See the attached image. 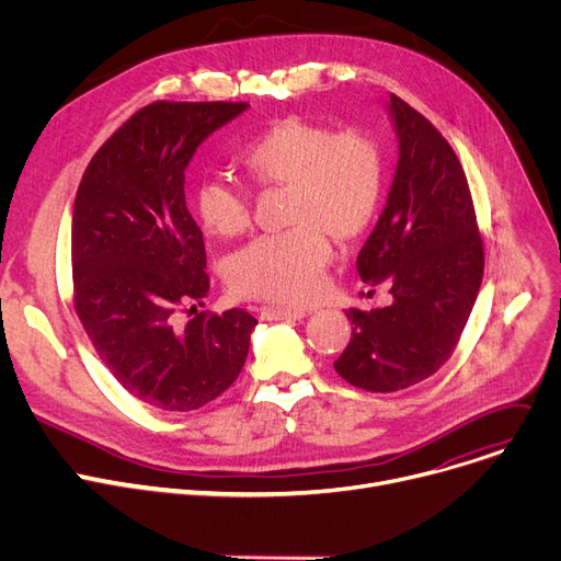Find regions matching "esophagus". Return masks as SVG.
I'll return each mask as SVG.
<instances>
[{"label":"esophagus","mask_w":561,"mask_h":561,"mask_svg":"<svg viewBox=\"0 0 561 561\" xmlns=\"http://www.w3.org/2000/svg\"><path fill=\"white\" fill-rule=\"evenodd\" d=\"M262 319L270 321H278V319H304L308 317V310H289V308H274V306H265L262 308Z\"/></svg>","instance_id":"1"}]
</instances>
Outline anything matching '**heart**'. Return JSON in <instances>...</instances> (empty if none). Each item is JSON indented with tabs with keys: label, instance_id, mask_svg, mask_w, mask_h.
<instances>
[{
	"label": "heart",
	"instance_id": "obj_1",
	"mask_svg": "<svg viewBox=\"0 0 561 561\" xmlns=\"http://www.w3.org/2000/svg\"><path fill=\"white\" fill-rule=\"evenodd\" d=\"M260 190L285 187V224L291 230L262 238L230 260L228 283L240 299L306 306L323 287L331 244H351L374 224L385 192V153L359 130L335 134L299 115L283 117L238 153ZM192 210L208 236L238 240L251 228L247 196L221 179L202 181Z\"/></svg>",
	"mask_w": 561,
	"mask_h": 561
}]
</instances>
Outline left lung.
Here are the masks:
<instances>
[{"mask_svg":"<svg viewBox=\"0 0 561 561\" xmlns=\"http://www.w3.org/2000/svg\"><path fill=\"white\" fill-rule=\"evenodd\" d=\"M389 113L399 164L355 267L393 301L369 312L351 308V342L335 359L348 385L380 393L425 380L453 355L484 274V242L453 147L401 96L391 94Z\"/></svg>","mask_w":561,"mask_h":561,"instance_id":"left-lung-1","label":"left lung"}]
</instances>
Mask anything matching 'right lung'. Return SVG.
Wrapping results in <instances>:
<instances>
[{"label":"right lung","instance_id":"add662e5","mask_svg":"<svg viewBox=\"0 0 561 561\" xmlns=\"http://www.w3.org/2000/svg\"><path fill=\"white\" fill-rule=\"evenodd\" d=\"M247 106L153 102L99 147L77 190L75 310L117 382L164 412L199 410L233 385L257 323L240 308L196 310L210 276L183 190L196 147Z\"/></svg>","mask_w":561,"mask_h":561}]
</instances>
